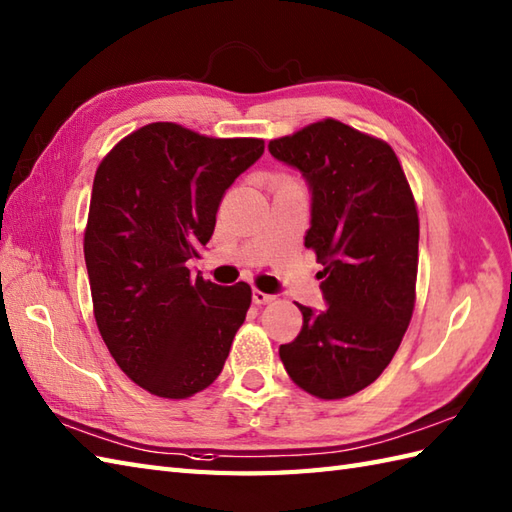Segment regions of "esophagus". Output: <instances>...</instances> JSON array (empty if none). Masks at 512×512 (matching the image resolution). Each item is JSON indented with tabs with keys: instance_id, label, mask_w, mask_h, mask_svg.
Masks as SVG:
<instances>
[{
	"instance_id": "1",
	"label": "esophagus",
	"mask_w": 512,
	"mask_h": 512,
	"mask_svg": "<svg viewBox=\"0 0 512 512\" xmlns=\"http://www.w3.org/2000/svg\"><path fill=\"white\" fill-rule=\"evenodd\" d=\"M272 301H275V296H272V294H266L261 290H253V303L255 305H268Z\"/></svg>"
}]
</instances>
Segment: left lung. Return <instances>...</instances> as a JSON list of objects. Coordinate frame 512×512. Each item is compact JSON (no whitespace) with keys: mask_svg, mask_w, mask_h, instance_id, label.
<instances>
[{"mask_svg":"<svg viewBox=\"0 0 512 512\" xmlns=\"http://www.w3.org/2000/svg\"><path fill=\"white\" fill-rule=\"evenodd\" d=\"M268 150L310 189L305 246L323 264L327 305H299L303 329L281 344V362L314 397L355 395L382 375L412 318L419 216L410 185L388 144L336 120L270 141Z\"/></svg>","mask_w":512,"mask_h":512,"instance_id":"1","label":"left lung"}]
</instances>
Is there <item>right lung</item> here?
<instances>
[{
    "instance_id": "obj_1",
    "label": "right lung",
    "mask_w": 512,
    "mask_h": 512,
    "mask_svg": "<svg viewBox=\"0 0 512 512\" xmlns=\"http://www.w3.org/2000/svg\"><path fill=\"white\" fill-rule=\"evenodd\" d=\"M264 154L261 139H211L157 122L122 139L93 178L85 261L95 323L117 366L165 399L222 371L251 285L192 277L224 192Z\"/></svg>"
}]
</instances>
